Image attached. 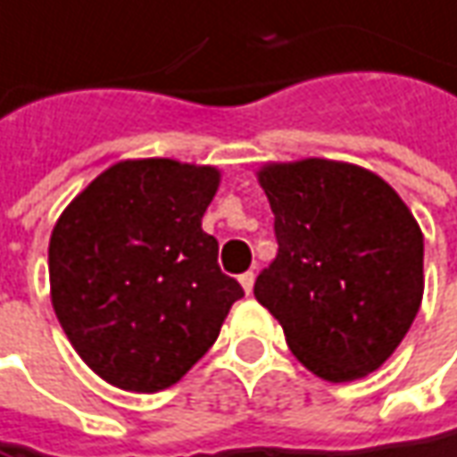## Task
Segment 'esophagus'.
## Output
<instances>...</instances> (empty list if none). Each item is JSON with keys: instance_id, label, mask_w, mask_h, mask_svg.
Returning a JSON list of instances; mask_svg holds the SVG:
<instances>
[{"instance_id": "obj_1", "label": "esophagus", "mask_w": 457, "mask_h": 457, "mask_svg": "<svg viewBox=\"0 0 457 457\" xmlns=\"http://www.w3.org/2000/svg\"><path fill=\"white\" fill-rule=\"evenodd\" d=\"M240 285H242V290H245V293H247V295L253 293V285H254V272H253V270L242 272V275H240Z\"/></svg>"}]
</instances>
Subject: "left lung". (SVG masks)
I'll list each match as a JSON object with an SVG mask.
<instances>
[{
  "label": "left lung",
  "instance_id": "8db88e82",
  "mask_svg": "<svg viewBox=\"0 0 457 457\" xmlns=\"http://www.w3.org/2000/svg\"><path fill=\"white\" fill-rule=\"evenodd\" d=\"M260 185L278 254L254 297L307 370L347 383L378 370L423 300V232L398 192L333 160L268 164Z\"/></svg>",
  "mask_w": 457,
  "mask_h": 457
}]
</instances>
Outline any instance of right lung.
Here are the masks:
<instances>
[{"label": "right lung", "mask_w": 457, "mask_h": 457, "mask_svg": "<svg viewBox=\"0 0 457 457\" xmlns=\"http://www.w3.org/2000/svg\"><path fill=\"white\" fill-rule=\"evenodd\" d=\"M215 167L112 164L62 212L49 240L52 305L79 358L129 393L175 385L245 290L203 229Z\"/></svg>", "instance_id": "obj_1"}]
</instances>
